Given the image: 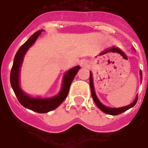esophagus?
<instances>
[{
	"mask_svg": "<svg viewBox=\"0 0 148 148\" xmlns=\"http://www.w3.org/2000/svg\"><path fill=\"white\" fill-rule=\"evenodd\" d=\"M81 66H82V67H86V66H87V62L86 61H82V62H81Z\"/></svg>",
	"mask_w": 148,
	"mask_h": 148,
	"instance_id": "1",
	"label": "esophagus"
}]
</instances>
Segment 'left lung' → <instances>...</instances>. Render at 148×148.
<instances>
[{
	"label": "left lung",
	"mask_w": 148,
	"mask_h": 148,
	"mask_svg": "<svg viewBox=\"0 0 148 148\" xmlns=\"http://www.w3.org/2000/svg\"><path fill=\"white\" fill-rule=\"evenodd\" d=\"M140 75H141V80H142V72L140 71ZM90 87H91V96H92V99L94 100V102L95 103V104L97 105V107L101 110L103 111V112L107 113V114H109V115H118V114H121L122 112H125L126 110H128L130 108L134 107L138 101V95L136 96V98L134 99L133 103H131L129 105L127 106H125V107H121V108H108V107H106L104 106L103 104L99 102V100L97 98V96L95 95V90H94V86H93V78H92V74L90 72Z\"/></svg>",
	"instance_id": "left-lung-1"
}]
</instances>
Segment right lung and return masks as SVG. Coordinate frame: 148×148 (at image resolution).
Returning a JSON list of instances; mask_svg holds the SVG:
<instances>
[{
	"instance_id": "1",
	"label": "right lung",
	"mask_w": 148,
	"mask_h": 148,
	"mask_svg": "<svg viewBox=\"0 0 148 148\" xmlns=\"http://www.w3.org/2000/svg\"><path fill=\"white\" fill-rule=\"evenodd\" d=\"M42 32H43L42 30H40L36 33H34L18 50L14 59V63L11 69L10 83L11 87L14 91L19 103L23 107L36 112L45 113L57 108L64 101V99H66L69 93L70 85L73 82V79L75 77V75L78 73V70L80 69V66H75L66 72L63 78V82H62L61 91L57 96L46 98V99H41V98L31 97L26 93H24L19 85L20 67L22 66V63L23 61L24 55L26 54L29 48L32 47V45L36 42V40H37V38L39 37Z\"/></svg>"
}]
</instances>
